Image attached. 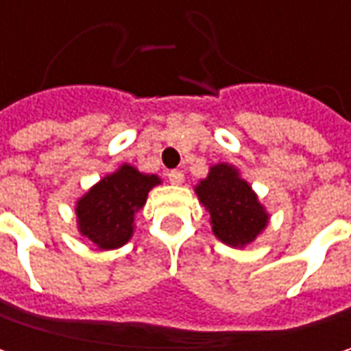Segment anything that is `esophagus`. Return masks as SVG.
<instances>
[{"mask_svg":"<svg viewBox=\"0 0 351 351\" xmlns=\"http://www.w3.org/2000/svg\"><path fill=\"white\" fill-rule=\"evenodd\" d=\"M169 180H171L173 184H182V182H184V175H182L180 171H171V173H169Z\"/></svg>","mask_w":351,"mask_h":351,"instance_id":"34e87169","label":"esophagus"}]
</instances>
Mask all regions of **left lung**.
<instances>
[{"label":"left lung","mask_w":351,"mask_h":351,"mask_svg":"<svg viewBox=\"0 0 351 351\" xmlns=\"http://www.w3.org/2000/svg\"><path fill=\"white\" fill-rule=\"evenodd\" d=\"M195 195L209 213L213 236L230 247L254 244L268 228L270 213L240 169L230 162L209 167V173L195 184Z\"/></svg>","instance_id":"left-lung-1"}]
</instances>
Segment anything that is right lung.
Listing matches in <instances>:
<instances>
[{
	"mask_svg": "<svg viewBox=\"0 0 351 351\" xmlns=\"http://www.w3.org/2000/svg\"><path fill=\"white\" fill-rule=\"evenodd\" d=\"M162 184V178L140 173L123 162L99 178L75 203L77 230L95 250H117L136 232V213L144 209L148 193Z\"/></svg>",
	"mask_w": 351,
	"mask_h": 351,
	"instance_id": "obj_1",
	"label": "right lung"
}]
</instances>
